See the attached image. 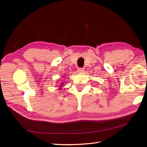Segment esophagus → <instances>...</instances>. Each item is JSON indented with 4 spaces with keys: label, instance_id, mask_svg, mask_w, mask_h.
<instances>
[{
    "label": "esophagus",
    "instance_id": "1",
    "mask_svg": "<svg viewBox=\"0 0 147 147\" xmlns=\"http://www.w3.org/2000/svg\"><path fill=\"white\" fill-rule=\"evenodd\" d=\"M84 68H82V67H79L78 69V71L79 72H84Z\"/></svg>",
    "mask_w": 147,
    "mask_h": 147
}]
</instances>
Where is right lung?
<instances>
[{"label": "right lung", "instance_id": "1", "mask_svg": "<svg viewBox=\"0 0 147 147\" xmlns=\"http://www.w3.org/2000/svg\"><path fill=\"white\" fill-rule=\"evenodd\" d=\"M61 86H62V85H61Z\"/></svg>", "mask_w": 147, "mask_h": 147}]
</instances>
